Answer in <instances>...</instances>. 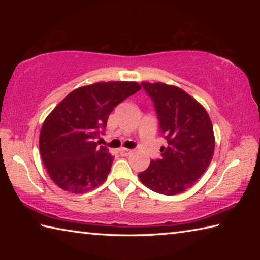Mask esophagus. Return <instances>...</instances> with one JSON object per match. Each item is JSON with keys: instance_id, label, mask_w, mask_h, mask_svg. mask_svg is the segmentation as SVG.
Segmentation results:
<instances>
[{"instance_id": "esophagus-1", "label": "esophagus", "mask_w": 260, "mask_h": 260, "mask_svg": "<svg viewBox=\"0 0 260 260\" xmlns=\"http://www.w3.org/2000/svg\"><path fill=\"white\" fill-rule=\"evenodd\" d=\"M119 152H120V155H121V156H124V157H127V156H129V155H132V153H133L134 151H133V150H131V149L121 148V149H119Z\"/></svg>"}]
</instances>
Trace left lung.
Instances as JSON below:
<instances>
[{
	"label": "left lung",
	"mask_w": 260,
	"mask_h": 260,
	"mask_svg": "<svg viewBox=\"0 0 260 260\" xmlns=\"http://www.w3.org/2000/svg\"><path fill=\"white\" fill-rule=\"evenodd\" d=\"M142 86L150 95L167 140L161 158L139 174L144 186L162 195H177L195 184L213 158L212 121L203 105L181 88L164 82Z\"/></svg>",
	"instance_id": "8db88e82"
}]
</instances>
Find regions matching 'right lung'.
<instances>
[{
	"label": "right lung",
	"instance_id": "obj_1",
	"mask_svg": "<svg viewBox=\"0 0 260 260\" xmlns=\"http://www.w3.org/2000/svg\"><path fill=\"white\" fill-rule=\"evenodd\" d=\"M140 89L135 81L95 82L72 90L56 105L39 138L42 161L55 184L83 193L107 180L113 157L95 139L114 107Z\"/></svg>",
	"mask_w": 260,
	"mask_h": 260
}]
</instances>
